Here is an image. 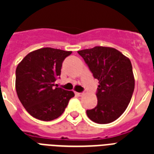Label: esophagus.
<instances>
[{
    "label": "esophagus",
    "instance_id": "esophagus-1",
    "mask_svg": "<svg viewBox=\"0 0 154 154\" xmlns=\"http://www.w3.org/2000/svg\"><path fill=\"white\" fill-rule=\"evenodd\" d=\"M75 94H76V95H77V96H78V97H82V96H83V93H75Z\"/></svg>",
    "mask_w": 154,
    "mask_h": 154
}]
</instances>
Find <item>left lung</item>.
<instances>
[{
    "mask_svg": "<svg viewBox=\"0 0 154 154\" xmlns=\"http://www.w3.org/2000/svg\"><path fill=\"white\" fill-rule=\"evenodd\" d=\"M98 80L97 105L87 116L98 124L114 122L126 109L134 90L131 61L112 47L95 46L77 51Z\"/></svg>",
    "mask_w": 154,
    "mask_h": 154,
    "instance_id": "obj_1",
    "label": "left lung"
}]
</instances>
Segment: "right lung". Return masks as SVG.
I'll use <instances>...</instances> for the list:
<instances>
[{"mask_svg": "<svg viewBox=\"0 0 154 154\" xmlns=\"http://www.w3.org/2000/svg\"><path fill=\"white\" fill-rule=\"evenodd\" d=\"M72 51L42 48L23 58L16 69V91L29 113L37 119L49 122L62 114L72 91L55 87L60 75L63 60Z\"/></svg>", "mask_w": 154, "mask_h": 154, "instance_id": "obj_1", "label": "right lung"}]
</instances>
